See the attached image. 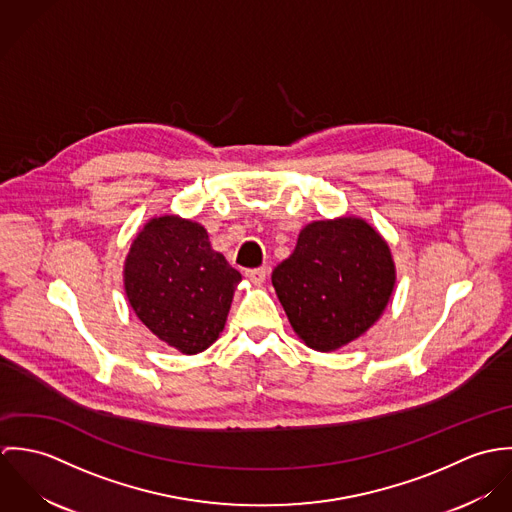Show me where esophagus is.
<instances>
[{"instance_id":"34e87169","label":"esophagus","mask_w":512,"mask_h":512,"mask_svg":"<svg viewBox=\"0 0 512 512\" xmlns=\"http://www.w3.org/2000/svg\"><path fill=\"white\" fill-rule=\"evenodd\" d=\"M246 274V278L252 282V284H262L264 280H266V276H268V270L266 268H252V270H246L244 272Z\"/></svg>"}]
</instances>
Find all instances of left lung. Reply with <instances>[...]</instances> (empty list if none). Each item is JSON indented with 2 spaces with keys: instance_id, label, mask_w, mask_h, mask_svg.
<instances>
[{
  "instance_id": "left-lung-1",
  "label": "left lung",
  "mask_w": 512,
  "mask_h": 512,
  "mask_svg": "<svg viewBox=\"0 0 512 512\" xmlns=\"http://www.w3.org/2000/svg\"><path fill=\"white\" fill-rule=\"evenodd\" d=\"M388 244L361 219L317 220L297 238L272 284L307 347L335 351L380 317L394 288Z\"/></svg>"
}]
</instances>
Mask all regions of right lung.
<instances>
[{"label":"right lung","instance_id":"right-lung-1","mask_svg":"<svg viewBox=\"0 0 512 512\" xmlns=\"http://www.w3.org/2000/svg\"><path fill=\"white\" fill-rule=\"evenodd\" d=\"M240 280V272L211 248L207 230L179 217L149 220L132 242L124 268L136 315L185 355L217 341Z\"/></svg>","mask_w":512,"mask_h":512}]
</instances>
